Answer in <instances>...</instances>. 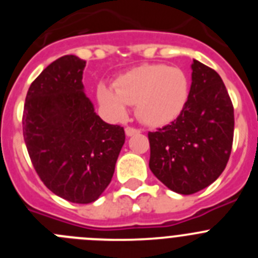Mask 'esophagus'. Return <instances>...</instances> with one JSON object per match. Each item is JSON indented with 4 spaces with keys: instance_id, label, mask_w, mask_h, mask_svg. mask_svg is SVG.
I'll use <instances>...</instances> for the list:
<instances>
[{
    "instance_id": "esophagus-1",
    "label": "esophagus",
    "mask_w": 258,
    "mask_h": 258,
    "mask_svg": "<svg viewBox=\"0 0 258 258\" xmlns=\"http://www.w3.org/2000/svg\"><path fill=\"white\" fill-rule=\"evenodd\" d=\"M138 133H141L140 129H134V127H126V129H125V134H126L127 137H132L134 136V134Z\"/></svg>"
}]
</instances>
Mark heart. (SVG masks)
<instances>
[{"label": "heart", "mask_w": 258, "mask_h": 258, "mask_svg": "<svg viewBox=\"0 0 258 258\" xmlns=\"http://www.w3.org/2000/svg\"><path fill=\"white\" fill-rule=\"evenodd\" d=\"M190 81L177 67L142 64L116 79L115 86L101 83L97 99L107 112L122 118L127 104L137 106V115L150 126H161L178 117L187 103Z\"/></svg>", "instance_id": "heart-1"}]
</instances>
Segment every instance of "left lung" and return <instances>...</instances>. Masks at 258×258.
<instances>
[{
	"instance_id": "obj_1",
	"label": "left lung",
	"mask_w": 258,
	"mask_h": 258,
	"mask_svg": "<svg viewBox=\"0 0 258 258\" xmlns=\"http://www.w3.org/2000/svg\"><path fill=\"white\" fill-rule=\"evenodd\" d=\"M187 103L174 121L150 132V169L166 187L191 195L226 168L234 138V107L220 75L194 59Z\"/></svg>"
}]
</instances>
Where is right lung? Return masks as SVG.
<instances>
[{
	"instance_id": "obj_1",
	"label": "right lung",
	"mask_w": 258,
	"mask_h": 258,
	"mask_svg": "<svg viewBox=\"0 0 258 258\" xmlns=\"http://www.w3.org/2000/svg\"><path fill=\"white\" fill-rule=\"evenodd\" d=\"M85 66L76 55L52 61L29 86L23 112L24 142L38 177L77 204L101 197L125 142L124 127L104 122L84 93Z\"/></svg>"
}]
</instances>
